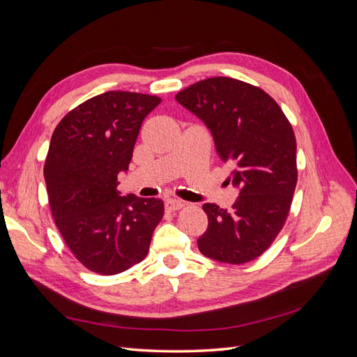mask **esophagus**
I'll list each match as a JSON object with an SVG mask.
<instances>
[{
	"mask_svg": "<svg viewBox=\"0 0 357 357\" xmlns=\"http://www.w3.org/2000/svg\"><path fill=\"white\" fill-rule=\"evenodd\" d=\"M183 205H185V201H180L177 198H167L165 199V208L169 210V211L180 210Z\"/></svg>",
	"mask_w": 357,
	"mask_h": 357,
	"instance_id": "obj_1",
	"label": "esophagus"
}]
</instances>
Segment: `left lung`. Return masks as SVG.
I'll return each instance as SVG.
<instances>
[{"mask_svg": "<svg viewBox=\"0 0 357 357\" xmlns=\"http://www.w3.org/2000/svg\"><path fill=\"white\" fill-rule=\"evenodd\" d=\"M176 101L210 129L219 158L238 189L232 208L204 204L208 228L199 252L223 264L261 256L282 231L296 188V139L278 104L262 89L231 77L201 80Z\"/></svg>", "mask_w": 357, "mask_h": 357, "instance_id": "obj_1", "label": "left lung"}]
</instances>
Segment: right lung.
I'll return each mask as SVG.
<instances>
[{
    "label": "right lung",
    "instance_id": "add662e5",
    "mask_svg": "<svg viewBox=\"0 0 357 357\" xmlns=\"http://www.w3.org/2000/svg\"><path fill=\"white\" fill-rule=\"evenodd\" d=\"M159 102L146 93L105 92L75 107L52 135L45 164L52 215L93 273L113 275L142 262L164 215L162 199L117 190L144 117Z\"/></svg>",
    "mask_w": 357,
    "mask_h": 357
}]
</instances>
